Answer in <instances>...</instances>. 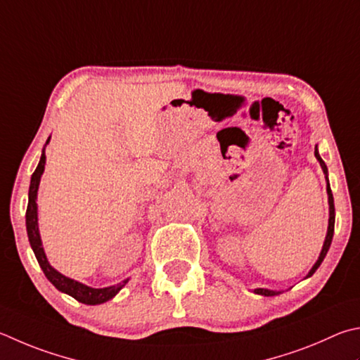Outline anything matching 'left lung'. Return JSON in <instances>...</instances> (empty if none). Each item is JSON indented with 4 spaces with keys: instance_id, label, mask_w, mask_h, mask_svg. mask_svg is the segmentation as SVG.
<instances>
[{
    "instance_id": "obj_1",
    "label": "left lung",
    "mask_w": 360,
    "mask_h": 360,
    "mask_svg": "<svg viewBox=\"0 0 360 360\" xmlns=\"http://www.w3.org/2000/svg\"><path fill=\"white\" fill-rule=\"evenodd\" d=\"M315 158L319 162V165H321L324 178H326V191H328V202H329V225H328V233H326V239H324V244H323V248H321V253H319L316 263L311 266V269L309 271V274H307L305 278L311 277L313 274L316 272L319 264L323 263L326 255H328V250H329V247L332 244V238H334V225H335V207H334V197H332V191H330V184H329V173H328V167H326L324 160L321 159V155H319L318 145L315 146ZM253 292L261 294V296H266V297H271V296H278V294H282L283 291H274V290H267V288H255Z\"/></svg>"
}]
</instances>
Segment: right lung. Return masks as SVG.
Here are the masks:
<instances>
[{"label":"right lung","instance_id":"right-lung-1","mask_svg":"<svg viewBox=\"0 0 360 360\" xmlns=\"http://www.w3.org/2000/svg\"><path fill=\"white\" fill-rule=\"evenodd\" d=\"M50 143V136L45 146L42 149V155L41 160H39V165L34 169V173L31 176V182H30V192H28V207H26V233H28V239H30V245L34 252L37 263L41 266V269L44 271L45 277L50 280V283L55 286L58 291H61L64 294H69L74 299H77L78 302L86 304V305H99L107 302V300L113 299L117 292H120L124 286L127 285L130 278L122 280L121 283H116L112 286H105V288H93V286H88L82 282H77V280L66 277L64 274L60 271H56L53 266L49 263L47 255H45L44 245H42V239H41V233H39V221H37V191H39V184H41V178L42 173L45 169V148Z\"/></svg>","mask_w":360,"mask_h":360}]
</instances>
